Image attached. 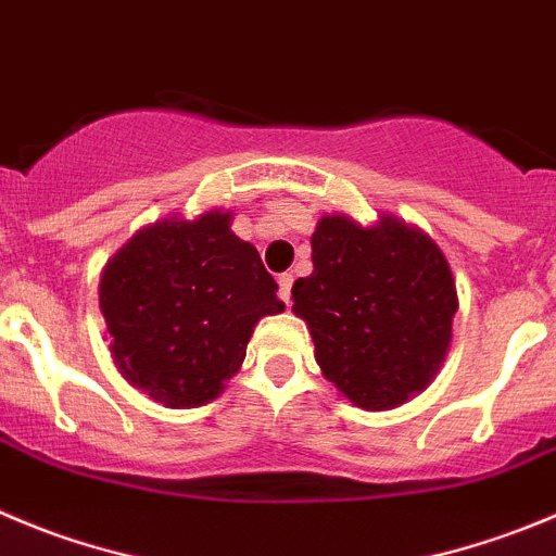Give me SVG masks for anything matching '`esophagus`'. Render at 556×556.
Segmentation results:
<instances>
[{
	"mask_svg": "<svg viewBox=\"0 0 556 556\" xmlns=\"http://www.w3.org/2000/svg\"><path fill=\"white\" fill-rule=\"evenodd\" d=\"M292 283H294V275L292 273H283L278 275V294H281L283 303H292Z\"/></svg>",
	"mask_w": 556,
	"mask_h": 556,
	"instance_id": "34e87169",
	"label": "esophagus"
}]
</instances>
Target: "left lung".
I'll list each match as a JSON object with an SVG mask.
<instances>
[{
    "label": "left lung",
    "mask_w": 556,
    "mask_h": 556,
    "mask_svg": "<svg viewBox=\"0 0 556 556\" xmlns=\"http://www.w3.org/2000/svg\"><path fill=\"white\" fill-rule=\"evenodd\" d=\"M314 273L292 287L325 377L363 409H393L440 371L458 311L442 251L395 218L374 229L327 215Z\"/></svg>",
    "instance_id": "left-lung-1"
}]
</instances>
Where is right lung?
I'll return each instance as SVG.
<instances>
[{"mask_svg": "<svg viewBox=\"0 0 556 556\" xmlns=\"http://www.w3.org/2000/svg\"><path fill=\"white\" fill-rule=\"evenodd\" d=\"M229 224V213L163 220L103 273L100 311L116 368L157 404L213 401L245 361L253 325L287 308L256 248Z\"/></svg>", "mask_w": 556, "mask_h": 556, "instance_id": "right-lung-1", "label": "right lung"}]
</instances>
